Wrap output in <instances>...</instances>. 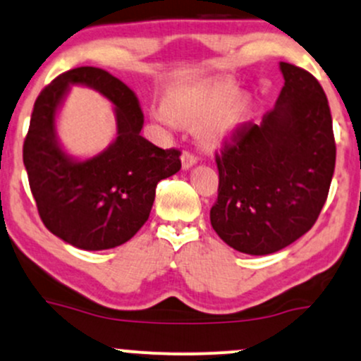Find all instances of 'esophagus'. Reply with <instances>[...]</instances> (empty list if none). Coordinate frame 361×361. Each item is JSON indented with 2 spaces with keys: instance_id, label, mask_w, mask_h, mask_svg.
<instances>
[{
  "instance_id": "34e87169",
  "label": "esophagus",
  "mask_w": 361,
  "mask_h": 361,
  "mask_svg": "<svg viewBox=\"0 0 361 361\" xmlns=\"http://www.w3.org/2000/svg\"><path fill=\"white\" fill-rule=\"evenodd\" d=\"M180 164H182V169H184V171H189V169H192L194 165L197 164V159L194 155H190L185 152V154L180 155Z\"/></svg>"
}]
</instances>
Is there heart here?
I'll use <instances>...</instances> for the list:
<instances>
[{
    "mask_svg": "<svg viewBox=\"0 0 361 361\" xmlns=\"http://www.w3.org/2000/svg\"><path fill=\"white\" fill-rule=\"evenodd\" d=\"M252 99L238 91L233 80H218L201 91L171 101L167 109L155 111V118L165 126L179 123L196 126L204 121L197 133L199 145L206 152H216L226 145L250 111Z\"/></svg>",
    "mask_w": 361,
    "mask_h": 361,
    "instance_id": "b5f03b06",
    "label": "heart"
}]
</instances>
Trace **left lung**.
<instances>
[{"mask_svg": "<svg viewBox=\"0 0 361 361\" xmlns=\"http://www.w3.org/2000/svg\"><path fill=\"white\" fill-rule=\"evenodd\" d=\"M279 67L286 82L275 108L216 157L219 188L211 224L224 243L247 255H270L311 230L336 162L321 84L292 63Z\"/></svg>", "mask_w": 361, "mask_h": 361, "instance_id": "obj_1", "label": "left lung"}]
</instances>
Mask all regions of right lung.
Returning a JSON list of instances; mask_svg holds the SVG:
<instances>
[{
  "instance_id": "obj_1",
  "label": "right lung",
  "mask_w": 361,
  "mask_h": 361,
  "mask_svg": "<svg viewBox=\"0 0 361 361\" xmlns=\"http://www.w3.org/2000/svg\"><path fill=\"white\" fill-rule=\"evenodd\" d=\"M72 85L89 87L114 104L117 133L99 154H69L56 120ZM143 113L123 80L97 67H78L49 84L33 106L23 164L38 214L49 231L79 250L126 243L145 224L162 179L180 171L179 152L162 150L140 135Z\"/></svg>"
}]
</instances>
